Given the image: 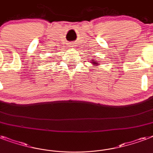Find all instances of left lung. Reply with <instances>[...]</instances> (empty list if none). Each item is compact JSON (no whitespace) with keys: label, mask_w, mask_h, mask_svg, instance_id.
<instances>
[{"label":"left lung","mask_w":153,"mask_h":153,"mask_svg":"<svg viewBox=\"0 0 153 153\" xmlns=\"http://www.w3.org/2000/svg\"><path fill=\"white\" fill-rule=\"evenodd\" d=\"M91 62H92V64H94L95 66V64H98V62H96L95 60H91Z\"/></svg>","instance_id":"1"}]
</instances>
